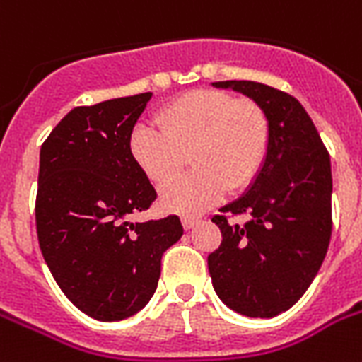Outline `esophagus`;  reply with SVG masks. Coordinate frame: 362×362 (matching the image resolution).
<instances>
[{
    "label": "esophagus",
    "instance_id": "obj_1",
    "mask_svg": "<svg viewBox=\"0 0 362 362\" xmlns=\"http://www.w3.org/2000/svg\"><path fill=\"white\" fill-rule=\"evenodd\" d=\"M197 223H199L197 218H182V226H184V229H186V231L193 229V227L197 226Z\"/></svg>",
    "mask_w": 362,
    "mask_h": 362
}]
</instances>
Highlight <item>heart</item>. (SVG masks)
Listing matches in <instances>:
<instances>
[{
  "instance_id": "heart-1",
  "label": "heart",
  "mask_w": 362,
  "mask_h": 362,
  "mask_svg": "<svg viewBox=\"0 0 362 362\" xmlns=\"http://www.w3.org/2000/svg\"><path fill=\"white\" fill-rule=\"evenodd\" d=\"M159 131L139 125L129 136L131 159L148 180H173L192 158V175L163 187L159 204L173 214L195 216L214 206L226 189L240 192L263 169L270 146L261 107L214 90L180 95L158 112Z\"/></svg>"
}]
</instances>
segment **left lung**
<instances>
[{
	"mask_svg": "<svg viewBox=\"0 0 362 362\" xmlns=\"http://www.w3.org/2000/svg\"><path fill=\"white\" fill-rule=\"evenodd\" d=\"M240 92L269 118L270 146L263 169L237 201L212 221L220 247L209 255L218 297L247 317H274L303 297L331 242V158L297 99L252 81L214 82ZM226 214H247L246 224Z\"/></svg>",
	"mask_w": 362,
	"mask_h": 362,
	"instance_id": "left-lung-1",
	"label": "left lung"
}]
</instances>
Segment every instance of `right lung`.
<instances>
[{
  "mask_svg": "<svg viewBox=\"0 0 362 362\" xmlns=\"http://www.w3.org/2000/svg\"><path fill=\"white\" fill-rule=\"evenodd\" d=\"M152 93L76 107L42 142L35 199L42 257L65 297L98 321L144 308L161 255L184 235L178 216L133 223L156 189L129 153Z\"/></svg>",
  "mask_w": 362,
  "mask_h": 362,
  "instance_id": "right-lung-1",
  "label": "right lung"
}]
</instances>
